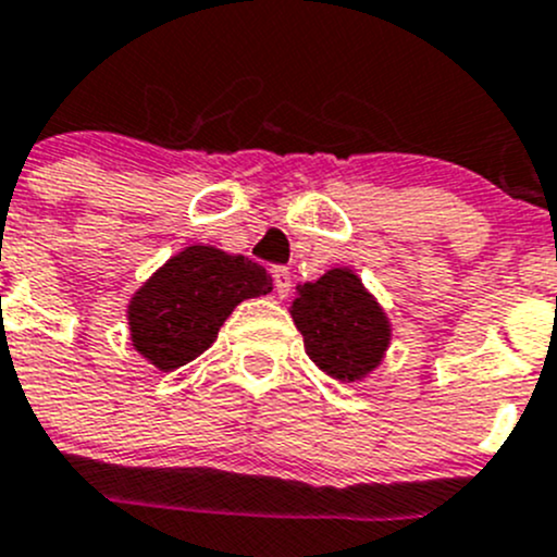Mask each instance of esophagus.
I'll list each match as a JSON object with an SVG mask.
<instances>
[{
    "label": "esophagus",
    "mask_w": 557,
    "mask_h": 557,
    "mask_svg": "<svg viewBox=\"0 0 557 557\" xmlns=\"http://www.w3.org/2000/svg\"><path fill=\"white\" fill-rule=\"evenodd\" d=\"M272 280H274V290L277 296H288L290 290V272L285 267H274L272 269Z\"/></svg>",
    "instance_id": "esophagus-1"
}]
</instances>
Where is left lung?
<instances>
[{
  "label": "left lung",
  "instance_id": "left-lung-1",
  "mask_svg": "<svg viewBox=\"0 0 557 557\" xmlns=\"http://www.w3.org/2000/svg\"><path fill=\"white\" fill-rule=\"evenodd\" d=\"M305 350L318 370L359 381L388 348V321L350 269H332L315 283L296 285L290 307Z\"/></svg>",
  "mask_w": 557,
  "mask_h": 557
}]
</instances>
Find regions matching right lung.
I'll use <instances>...</instances> for the list:
<instances>
[{
	"mask_svg": "<svg viewBox=\"0 0 557 557\" xmlns=\"http://www.w3.org/2000/svg\"><path fill=\"white\" fill-rule=\"evenodd\" d=\"M272 290L261 263L193 245L171 258L129 301V337L160 370H176L218 339L239 301Z\"/></svg>",
	"mask_w": 557,
	"mask_h": 557,
	"instance_id": "obj_1",
	"label": "right lung"
}]
</instances>
